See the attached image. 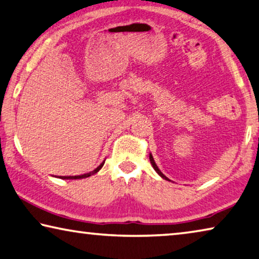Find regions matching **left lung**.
I'll list each match as a JSON object with an SVG mask.
<instances>
[{
	"instance_id": "1",
	"label": "left lung",
	"mask_w": 259,
	"mask_h": 259,
	"mask_svg": "<svg viewBox=\"0 0 259 259\" xmlns=\"http://www.w3.org/2000/svg\"><path fill=\"white\" fill-rule=\"evenodd\" d=\"M150 161H151V165L152 166H153V168H154V170L155 171H157V173L160 175V176H161V178L162 179H165V180H168V178H166V176L165 175H163L162 173H161V171H160V169H159V168H158V166H157V163H155V161H154V159H153V157H152V154H150ZM168 181H169V180H168Z\"/></svg>"
}]
</instances>
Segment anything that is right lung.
Segmentation results:
<instances>
[{
  "instance_id": "right-lung-1",
  "label": "right lung",
  "mask_w": 259,
  "mask_h": 259,
  "mask_svg": "<svg viewBox=\"0 0 259 259\" xmlns=\"http://www.w3.org/2000/svg\"><path fill=\"white\" fill-rule=\"evenodd\" d=\"M104 163H105V161L101 162L100 165L96 168V169H94L93 171H90V173H86V174H83V175H77V176H60V178L63 179V180H78V179L89 178V176H91V175H93V174L98 173V171H99V170L101 169V168H102V166H104Z\"/></svg>"
}]
</instances>
